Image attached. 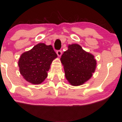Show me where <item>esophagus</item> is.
<instances>
[{"label":"esophagus","instance_id":"1","mask_svg":"<svg viewBox=\"0 0 122 122\" xmlns=\"http://www.w3.org/2000/svg\"><path fill=\"white\" fill-rule=\"evenodd\" d=\"M56 53L58 57H61V56L62 55V51L61 50H58V51H57Z\"/></svg>","mask_w":122,"mask_h":122}]
</instances>
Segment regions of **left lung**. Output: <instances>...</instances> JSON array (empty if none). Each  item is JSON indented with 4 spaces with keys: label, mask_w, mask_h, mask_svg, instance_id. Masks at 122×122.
Segmentation results:
<instances>
[{
    "label": "left lung",
    "mask_w": 122,
    "mask_h": 122,
    "mask_svg": "<svg viewBox=\"0 0 122 122\" xmlns=\"http://www.w3.org/2000/svg\"><path fill=\"white\" fill-rule=\"evenodd\" d=\"M65 77L73 86L82 85L91 78L96 68V60L91 53L76 43L69 45L61 56Z\"/></svg>",
    "instance_id": "obj_1"
}]
</instances>
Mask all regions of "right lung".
Returning <instances> with one entry per match:
<instances>
[{
  "instance_id": "1",
  "label": "right lung",
  "mask_w": 122,
  "mask_h": 122,
  "mask_svg": "<svg viewBox=\"0 0 122 122\" xmlns=\"http://www.w3.org/2000/svg\"><path fill=\"white\" fill-rule=\"evenodd\" d=\"M57 57L52 46L40 43L21 54L18 61L19 72L27 81L40 84L47 77L51 64Z\"/></svg>"
}]
</instances>
